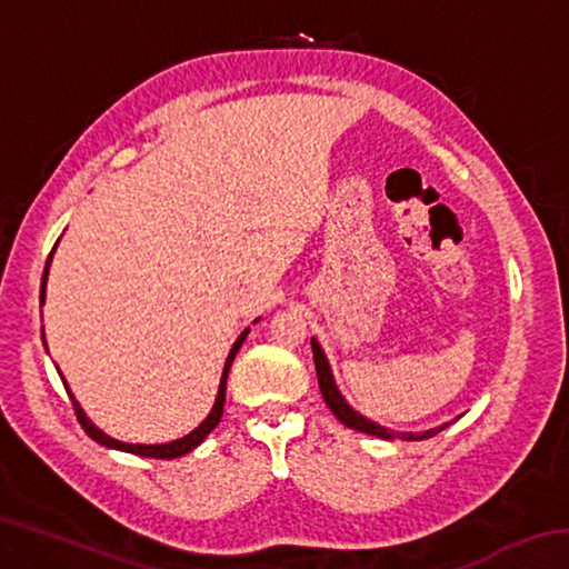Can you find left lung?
<instances>
[{"label":"left lung","mask_w":569,"mask_h":569,"mask_svg":"<svg viewBox=\"0 0 569 569\" xmlns=\"http://www.w3.org/2000/svg\"><path fill=\"white\" fill-rule=\"evenodd\" d=\"M311 349H313V363H316V377H319V387H321V393H323V401L329 403V409L336 413V419H339L341 423H346V427H351L356 431H363V435H371V437H379V439H403V441H419V439H429L439 435L441 429L447 427H437V429H429V431H421V435H397V431H391L387 427H381V423H373L366 417H361L359 411H353L349 403H346V399L341 397L339 387H336L333 381V373H331V366H329V359H326V353L321 351V346L316 339H311Z\"/></svg>","instance_id":"8db88e82"}]
</instances>
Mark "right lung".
I'll list each match as a JSON object with an SVG mask.
<instances>
[{
	"label": "right lung",
	"mask_w": 569,
	"mask_h": 569,
	"mask_svg": "<svg viewBox=\"0 0 569 569\" xmlns=\"http://www.w3.org/2000/svg\"><path fill=\"white\" fill-rule=\"evenodd\" d=\"M54 246H57V243H54ZM52 250H54V248H52ZM50 263H52V253H50V258H47V266H44V273H42V288H40V303H42V306H44V293H47V276H50ZM248 331H250V329H246L243 333L238 336L236 343H233V349H230V353H228L226 366H223V377H220V387H218V397H216L213 409H210V413H208V417H206V421H200L198 427L192 429L190 435L182 437V439L168 441V445H124V441H118V439L108 437V435H104V431H100L98 427H94V423H92L88 417H84V411H82V407H80V401H77V399L72 397L70 387H67V381L62 379V381H64V389H67V393H70V399H72V407H74V413H77V421L82 423V429L88 431V437H92L94 441H98V445L108 447V449L128 451V455H138V457H152V459H176V457L188 455V451L196 449V447L200 445V441H203V439L210 435V431H213V429L218 427L220 417H223V403H226V381H228V371H230V363H233V359H236L238 349H240V346H243V341H246ZM42 341H44V329H42ZM44 346H47V341H44Z\"/></svg>",
	"instance_id": "add662e5"
}]
</instances>
